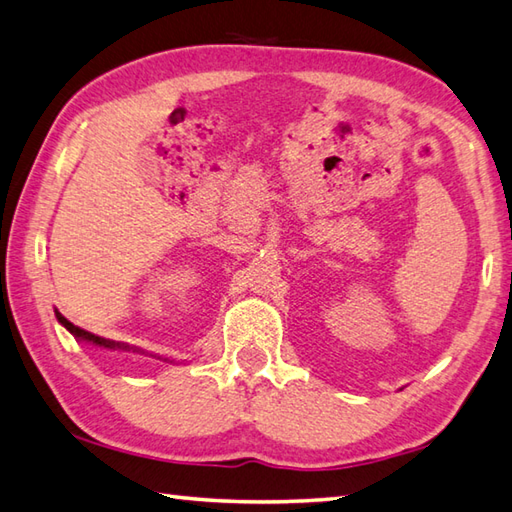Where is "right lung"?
Wrapping results in <instances>:
<instances>
[{
  "label": "right lung",
  "mask_w": 512,
  "mask_h": 512,
  "mask_svg": "<svg viewBox=\"0 0 512 512\" xmlns=\"http://www.w3.org/2000/svg\"><path fill=\"white\" fill-rule=\"evenodd\" d=\"M57 320L61 322V325H64L72 336L75 338H79V340H88V342H92V344H99V347H108V349H114V347H119V349H128V347H121V344H114V342H110V340H103V338H99V336H95V333H90V331H86V329H81V327H77V325H72V322L68 320V318H64L57 311Z\"/></svg>",
  "instance_id": "add662e5"
}]
</instances>
